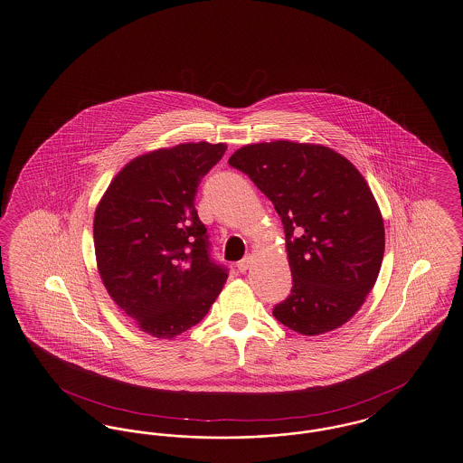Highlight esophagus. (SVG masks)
<instances>
[{
    "label": "esophagus",
    "instance_id": "obj_1",
    "mask_svg": "<svg viewBox=\"0 0 463 463\" xmlns=\"http://www.w3.org/2000/svg\"><path fill=\"white\" fill-rule=\"evenodd\" d=\"M250 265H251V257H244L241 261H238V270L244 274L250 269Z\"/></svg>",
    "mask_w": 463,
    "mask_h": 463
}]
</instances>
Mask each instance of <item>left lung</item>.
I'll return each mask as SVG.
<instances>
[{
  "instance_id": "left-lung-1",
  "label": "left lung",
  "mask_w": 463,
  "mask_h": 463,
  "mask_svg": "<svg viewBox=\"0 0 463 463\" xmlns=\"http://www.w3.org/2000/svg\"><path fill=\"white\" fill-rule=\"evenodd\" d=\"M229 165L255 183L284 225L293 288L274 317L305 335L341 327L384 257L383 215L364 175L334 149L291 141L242 146Z\"/></svg>"
}]
</instances>
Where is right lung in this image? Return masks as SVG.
I'll list each match as a JSON object with an SVG mask.
<instances>
[{
	"label": "right lung",
	"mask_w": 463,
	"mask_h": 463,
	"mask_svg": "<svg viewBox=\"0 0 463 463\" xmlns=\"http://www.w3.org/2000/svg\"><path fill=\"white\" fill-rule=\"evenodd\" d=\"M223 143H185L134 158L94 213L98 272L143 333L172 339L196 326L222 291L227 269L210 257L194 208L198 185Z\"/></svg>",
	"instance_id": "right-lung-1"
}]
</instances>
